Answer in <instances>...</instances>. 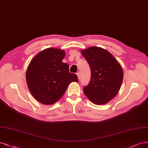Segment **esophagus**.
Masks as SVG:
<instances>
[{
	"label": "esophagus",
	"instance_id": "34e87169",
	"mask_svg": "<svg viewBox=\"0 0 148 148\" xmlns=\"http://www.w3.org/2000/svg\"><path fill=\"white\" fill-rule=\"evenodd\" d=\"M77 77H78V79H80V72H77Z\"/></svg>",
	"mask_w": 148,
	"mask_h": 148
}]
</instances>
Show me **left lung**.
<instances>
[{"mask_svg":"<svg viewBox=\"0 0 148 148\" xmlns=\"http://www.w3.org/2000/svg\"><path fill=\"white\" fill-rule=\"evenodd\" d=\"M91 69L88 86L83 88L86 97L93 103L102 105L111 101L119 92L123 74L122 66L106 50L91 47L81 51Z\"/></svg>","mask_w":148,"mask_h":148,"instance_id":"left-lung-1","label":"left lung"}]
</instances>
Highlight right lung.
<instances>
[{
  "label": "right lung",
  "mask_w": 148,
  "mask_h": 148,
  "mask_svg": "<svg viewBox=\"0 0 148 148\" xmlns=\"http://www.w3.org/2000/svg\"><path fill=\"white\" fill-rule=\"evenodd\" d=\"M64 56L63 50L46 49L37 53L27 66L28 88L42 104H54L63 97L69 84L78 82L77 75L69 73V65L62 62Z\"/></svg>",
  "instance_id": "1"
}]
</instances>
